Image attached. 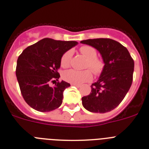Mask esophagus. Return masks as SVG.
<instances>
[{
	"label": "esophagus",
	"instance_id": "esophagus-1",
	"mask_svg": "<svg viewBox=\"0 0 149 149\" xmlns=\"http://www.w3.org/2000/svg\"><path fill=\"white\" fill-rule=\"evenodd\" d=\"M71 85L72 86H76V87H78V88L81 86L79 84H71Z\"/></svg>",
	"mask_w": 149,
	"mask_h": 149
}]
</instances>
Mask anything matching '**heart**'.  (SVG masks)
<instances>
[{
    "instance_id": "1",
    "label": "heart",
    "mask_w": 149,
    "mask_h": 149,
    "mask_svg": "<svg viewBox=\"0 0 149 149\" xmlns=\"http://www.w3.org/2000/svg\"><path fill=\"white\" fill-rule=\"evenodd\" d=\"M80 53L87 59L86 68H89L95 74H100L104 68V63L101 60L97 58L96 50L92 46H84L79 49ZM73 52L72 50L66 51L62 56L61 65L63 68H68L71 63ZM63 79L68 82L76 84L86 82L92 79V73L89 70L78 71L75 70H68L63 74Z\"/></svg>"
}]
</instances>
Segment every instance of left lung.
<instances>
[{
    "label": "left lung",
    "mask_w": 149,
    "mask_h": 149,
    "mask_svg": "<svg viewBox=\"0 0 149 149\" xmlns=\"http://www.w3.org/2000/svg\"><path fill=\"white\" fill-rule=\"evenodd\" d=\"M81 43L96 48L104 68L89 95L81 98L84 108L92 113H105L115 109L128 92L133 79L134 63L128 50L111 38H93Z\"/></svg>",
    "instance_id": "1"
}]
</instances>
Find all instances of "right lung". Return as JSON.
<instances>
[{
	"instance_id": "obj_1",
	"label": "right lung",
	"mask_w": 149,
	"mask_h": 149,
	"mask_svg": "<svg viewBox=\"0 0 149 149\" xmlns=\"http://www.w3.org/2000/svg\"><path fill=\"white\" fill-rule=\"evenodd\" d=\"M74 41L45 38L25 48L17 61L16 77L24 101L39 112H50L61 106L63 91L70 84L58 81L61 60L66 51L77 45Z\"/></svg>"
}]
</instances>
